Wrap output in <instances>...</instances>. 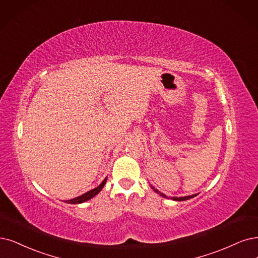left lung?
<instances>
[{
  "label": "left lung",
  "mask_w": 258,
  "mask_h": 258,
  "mask_svg": "<svg viewBox=\"0 0 258 258\" xmlns=\"http://www.w3.org/2000/svg\"><path fill=\"white\" fill-rule=\"evenodd\" d=\"M151 187H152V189H153L156 194L160 195L161 197H164V198H166V199H171V200H173V201H186V200L192 199V198H195V197H197V196H198V194H196V195H192V196H187V197H179V198H177V197H171V198H169V197H167L166 195H164V194H161L160 191H158V190H157V189H155V188H154L153 186H152V185H151Z\"/></svg>",
  "instance_id": "1"
}]
</instances>
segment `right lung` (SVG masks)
Masks as SVG:
<instances>
[{
	"label": "right lung",
	"instance_id": "add662e5",
	"mask_svg": "<svg viewBox=\"0 0 258 258\" xmlns=\"http://www.w3.org/2000/svg\"><path fill=\"white\" fill-rule=\"evenodd\" d=\"M106 180H107V177H105L103 182H102L98 187H95V188L91 189L90 191L85 192L84 195H82V196H80V197H76V198L71 199V200H67V201H64V202L68 203V204H81V203H84V202H86V201H88V200L92 199L93 197H95V196H97V195L101 191V190H102L103 187H104V185L106 184Z\"/></svg>",
	"mask_w": 258,
	"mask_h": 258
}]
</instances>
